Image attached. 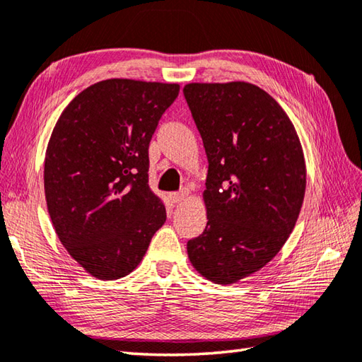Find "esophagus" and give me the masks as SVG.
<instances>
[{
	"mask_svg": "<svg viewBox=\"0 0 362 362\" xmlns=\"http://www.w3.org/2000/svg\"><path fill=\"white\" fill-rule=\"evenodd\" d=\"M169 197H171L173 204H179V202H182V201L187 197V191H185V189H183V191H177V193H171V194H169Z\"/></svg>",
	"mask_w": 362,
	"mask_h": 362,
	"instance_id": "esophagus-1",
	"label": "esophagus"
}]
</instances>
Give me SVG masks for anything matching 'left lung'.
I'll return each instance as SVG.
<instances>
[{
    "label": "left lung",
    "instance_id": "left-lung-1",
    "mask_svg": "<svg viewBox=\"0 0 362 362\" xmlns=\"http://www.w3.org/2000/svg\"><path fill=\"white\" fill-rule=\"evenodd\" d=\"M183 95L209 160V221L187 243L188 257L207 279L232 284L267 265L293 230L303 148L279 103L251 83H189Z\"/></svg>",
    "mask_w": 362,
    "mask_h": 362
}]
</instances>
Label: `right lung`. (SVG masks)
Listing matches in <instances>:
<instances>
[{
    "mask_svg": "<svg viewBox=\"0 0 362 362\" xmlns=\"http://www.w3.org/2000/svg\"><path fill=\"white\" fill-rule=\"evenodd\" d=\"M179 84L112 78L80 92L56 122L44 185L58 238L98 279H119L143 260L166 221L148 187V144Z\"/></svg>",
    "mask_w": 362,
    "mask_h": 362,
    "instance_id": "1",
    "label": "right lung"
}]
</instances>
